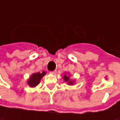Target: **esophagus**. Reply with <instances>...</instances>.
Instances as JSON below:
<instances>
[{"instance_id":"1","label":"esophagus","mask_w":120,"mask_h":120,"mask_svg":"<svg viewBox=\"0 0 120 120\" xmlns=\"http://www.w3.org/2000/svg\"><path fill=\"white\" fill-rule=\"evenodd\" d=\"M51 74H55L56 73H57V71H51L50 72Z\"/></svg>"}]
</instances>
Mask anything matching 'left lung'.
<instances>
[{
	"mask_svg": "<svg viewBox=\"0 0 120 120\" xmlns=\"http://www.w3.org/2000/svg\"><path fill=\"white\" fill-rule=\"evenodd\" d=\"M63 78V80H64L65 82H67V85H73L75 83V80L71 79V75H70L69 73H67V72L65 73Z\"/></svg>",
	"mask_w": 120,
	"mask_h": 120,
	"instance_id": "1",
	"label": "left lung"
}]
</instances>
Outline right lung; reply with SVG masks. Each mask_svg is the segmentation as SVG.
<instances>
[{
  "label": "right lung",
  "mask_w": 120,
  "mask_h": 120,
  "mask_svg": "<svg viewBox=\"0 0 120 120\" xmlns=\"http://www.w3.org/2000/svg\"><path fill=\"white\" fill-rule=\"evenodd\" d=\"M45 75H46V71H43L42 73L37 72V73H33L28 79L27 84L29 86H30V87H35L36 86H37L39 84L41 79Z\"/></svg>",
  "instance_id": "1"
}]
</instances>
